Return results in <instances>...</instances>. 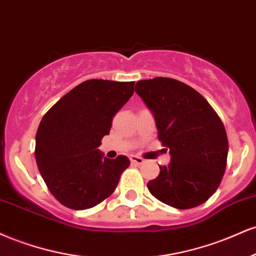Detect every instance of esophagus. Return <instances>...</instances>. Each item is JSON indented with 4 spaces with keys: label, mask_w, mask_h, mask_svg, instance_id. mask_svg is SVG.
<instances>
[{
    "label": "esophagus",
    "mask_w": 256,
    "mask_h": 256,
    "mask_svg": "<svg viewBox=\"0 0 256 256\" xmlns=\"http://www.w3.org/2000/svg\"><path fill=\"white\" fill-rule=\"evenodd\" d=\"M130 162L133 164L140 165V164H142L145 160H144V159L141 157H139V156H130Z\"/></svg>",
    "instance_id": "1"
}]
</instances>
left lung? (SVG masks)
<instances>
[{
  "instance_id": "left-lung-1",
  "label": "left lung",
  "mask_w": 256,
  "mask_h": 256,
  "mask_svg": "<svg viewBox=\"0 0 256 256\" xmlns=\"http://www.w3.org/2000/svg\"><path fill=\"white\" fill-rule=\"evenodd\" d=\"M135 92L171 157L147 183L150 193L175 208L201 205L217 190L226 166L229 144L220 118L199 92L175 79L140 80Z\"/></svg>"
}]
</instances>
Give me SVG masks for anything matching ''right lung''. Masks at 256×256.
<instances>
[{
  "instance_id": "obj_1",
  "label": "right lung",
  "mask_w": 256,
  "mask_h": 256,
  "mask_svg": "<svg viewBox=\"0 0 256 256\" xmlns=\"http://www.w3.org/2000/svg\"><path fill=\"white\" fill-rule=\"evenodd\" d=\"M134 81L91 79L64 94L45 114L36 135V160L51 194L72 210L98 205L115 192L130 164L98 148L116 112L134 93Z\"/></svg>"
}]
</instances>
